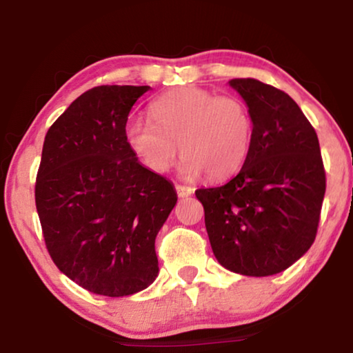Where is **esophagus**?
Masks as SVG:
<instances>
[{
  "instance_id": "esophagus-1",
  "label": "esophagus",
  "mask_w": 353,
  "mask_h": 353,
  "mask_svg": "<svg viewBox=\"0 0 353 353\" xmlns=\"http://www.w3.org/2000/svg\"><path fill=\"white\" fill-rule=\"evenodd\" d=\"M175 190H176L178 197H188L194 192V190H192L191 186H185V185H175Z\"/></svg>"
}]
</instances>
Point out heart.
<instances>
[{
	"label": "heart",
	"mask_w": 353,
	"mask_h": 353,
	"mask_svg": "<svg viewBox=\"0 0 353 353\" xmlns=\"http://www.w3.org/2000/svg\"><path fill=\"white\" fill-rule=\"evenodd\" d=\"M152 120L134 117L125 127L130 151L148 170L163 173L178 154L181 175L202 173L225 180L243 167L254 133V120L243 99L186 86L159 96L151 104Z\"/></svg>",
	"instance_id": "1"
}]
</instances>
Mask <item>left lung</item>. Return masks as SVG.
Masks as SVG:
<instances>
[{
	"mask_svg": "<svg viewBox=\"0 0 353 353\" xmlns=\"http://www.w3.org/2000/svg\"><path fill=\"white\" fill-rule=\"evenodd\" d=\"M254 120L243 168L223 186L201 188L205 228L230 272L270 276L310 249L326 191L320 143L291 96L255 79H233Z\"/></svg>",
	"mask_w": 353,
	"mask_h": 353,
	"instance_id": "obj_1",
	"label": "left lung"
}]
</instances>
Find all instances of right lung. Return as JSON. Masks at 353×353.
Instances as JSON below:
<instances>
[{
  "instance_id": "add662e5",
  "label": "right lung",
  "mask_w": 353,
  "mask_h": 353,
  "mask_svg": "<svg viewBox=\"0 0 353 353\" xmlns=\"http://www.w3.org/2000/svg\"><path fill=\"white\" fill-rule=\"evenodd\" d=\"M149 86L103 85L51 125L35 204L52 262L86 291L123 297L159 273L156 236L176 204L172 183L125 141L128 114Z\"/></svg>"
}]
</instances>
